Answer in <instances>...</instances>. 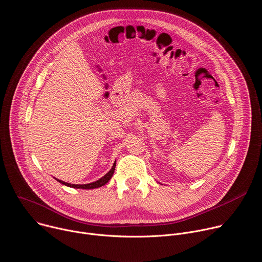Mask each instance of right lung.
Wrapping results in <instances>:
<instances>
[{
	"instance_id": "obj_1",
	"label": "right lung",
	"mask_w": 262,
	"mask_h": 262,
	"mask_svg": "<svg viewBox=\"0 0 262 262\" xmlns=\"http://www.w3.org/2000/svg\"><path fill=\"white\" fill-rule=\"evenodd\" d=\"M115 167H116V163H114L112 169H111L104 177H102L100 180H98V181H96V182L90 183V184L75 185V184H70V183L62 182V181L57 180V179H56V180H57L60 184H62V185H66V186H68V187H72V188H77V189H94V188H99V187L105 185V184L112 179V177H113V174H114V171H115Z\"/></svg>"
}]
</instances>
